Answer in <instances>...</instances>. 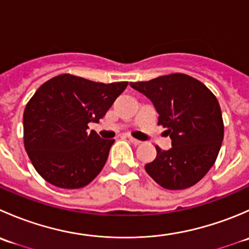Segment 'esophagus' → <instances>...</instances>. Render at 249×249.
<instances>
[{
    "label": "esophagus",
    "mask_w": 249,
    "mask_h": 249,
    "mask_svg": "<svg viewBox=\"0 0 249 249\" xmlns=\"http://www.w3.org/2000/svg\"><path fill=\"white\" fill-rule=\"evenodd\" d=\"M129 141L132 143V144H136V145L137 144H141V143H142L140 140H136V139H134V137H130V136H129Z\"/></svg>",
    "instance_id": "obj_1"
}]
</instances>
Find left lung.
Returning a JSON list of instances; mask_svg holds the SVG:
<instances>
[{
  "label": "left lung",
  "mask_w": 249,
  "mask_h": 249,
  "mask_svg": "<svg viewBox=\"0 0 249 249\" xmlns=\"http://www.w3.org/2000/svg\"><path fill=\"white\" fill-rule=\"evenodd\" d=\"M154 105L158 125L166 127L172 147L157 148V158L144 166L165 189L180 190L196 184L210 171L224 137L222 110L211 90L183 73L130 83Z\"/></svg>",
  "instance_id": "left-lung-1"
}]
</instances>
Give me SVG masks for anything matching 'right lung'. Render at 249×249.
<instances>
[{
    "instance_id": "1",
    "label": "right lung",
    "mask_w": 249,
    "mask_h": 249,
    "mask_svg": "<svg viewBox=\"0 0 249 249\" xmlns=\"http://www.w3.org/2000/svg\"><path fill=\"white\" fill-rule=\"evenodd\" d=\"M126 87L60 74L38 88L24 110V144L42 178L78 189L101 172L114 140L88 132V124L104 118Z\"/></svg>"
}]
</instances>
